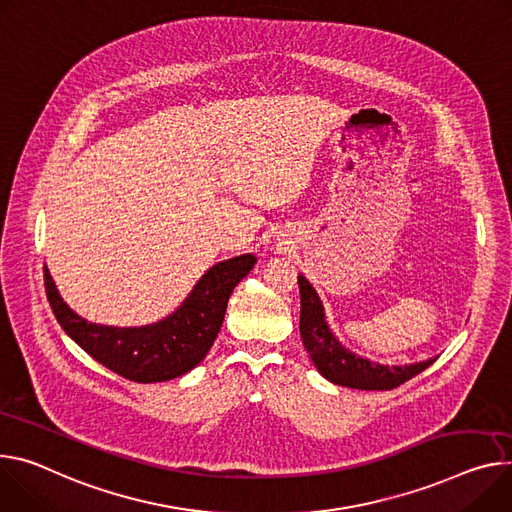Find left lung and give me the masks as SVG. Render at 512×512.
<instances>
[{"instance_id":"8db88e82","label":"left lung","mask_w":512,"mask_h":512,"mask_svg":"<svg viewBox=\"0 0 512 512\" xmlns=\"http://www.w3.org/2000/svg\"><path fill=\"white\" fill-rule=\"evenodd\" d=\"M298 286L300 337L318 374L329 382L355 390H392L416 374H421L423 369L433 365L437 359L431 357L427 361H416L408 365H384L349 351L331 331L320 296L302 273L298 275Z\"/></svg>"}]
</instances>
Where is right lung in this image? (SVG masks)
<instances>
[{
  "instance_id": "right-lung-1",
  "label": "right lung",
  "mask_w": 512,
  "mask_h": 512,
  "mask_svg": "<svg viewBox=\"0 0 512 512\" xmlns=\"http://www.w3.org/2000/svg\"><path fill=\"white\" fill-rule=\"evenodd\" d=\"M253 253L212 265L169 316L145 327H108L87 322L61 298L44 265L46 298L63 331L114 374L141 382H167L194 369L210 351L224 320L228 298L253 269Z\"/></svg>"
}]
</instances>
